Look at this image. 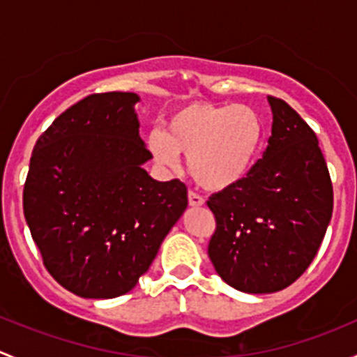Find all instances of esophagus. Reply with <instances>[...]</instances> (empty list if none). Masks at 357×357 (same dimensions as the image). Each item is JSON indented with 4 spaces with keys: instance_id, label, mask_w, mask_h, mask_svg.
I'll return each instance as SVG.
<instances>
[{
    "instance_id": "esophagus-1",
    "label": "esophagus",
    "mask_w": 357,
    "mask_h": 357,
    "mask_svg": "<svg viewBox=\"0 0 357 357\" xmlns=\"http://www.w3.org/2000/svg\"><path fill=\"white\" fill-rule=\"evenodd\" d=\"M188 204L192 205V207H202V205L205 204V200L202 199L200 195H197V193L190 192V193H188Z\"/></svg>"
}]
</instances>
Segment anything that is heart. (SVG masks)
Masks as SVG:
<instances>
[{"label": "heart", "mask_w": 357, "mask_h": 357, "mask_svg": "<svg viewBox=\"0 0 357 357\" xmlns=\"http://www.w3.org/2000/svg\"><path fill=\"white\" fill-rule=\"evenodd\" d=\"M264 136V121L252 107L193 103L176 112L165 131L153 129L146 136V146L164 167H174L179 155H186L197 185L221 192L250 174Z\"/></svg>", "instance_id": "b5f03b06"}]
</instances>
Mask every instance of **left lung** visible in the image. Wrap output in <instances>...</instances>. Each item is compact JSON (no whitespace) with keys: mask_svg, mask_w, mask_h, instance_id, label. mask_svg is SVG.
Masks as SVG:
<instances>
[{"mask_svg":"<svg viewBox=\"0 0 357 357\" xmlns=\"http://www.w3.org/2000/svg\"><path fill=\"white\" fill-rule=\"evenodd\" d=\"M273 129L250 174L207 200L215 215L208 257L245 294L291 285L314 259L332 219L333 188L314 131L287 102L268 96Z\"/></svg>","mask_w":357,"mask_h":357,"instance_id":"obj_1","label":"left lung"}]
</instances>
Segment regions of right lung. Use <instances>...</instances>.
I'll list each match as a JSON object with an SVG mask.
<instances>
[{"instance_id": "obj_1", "label": "right lung", "mask_w": 357, "mask_h": 357, "mask_svg": "<svg viewBox=\"0 0 357 357\" xmlns=\"http://www.w3.org/2000/svg\"><path fill=\"white\" fill-rule=\"evenodd\" d=\"M136 93L89 95L39 136L24 215L50 275L84 298L128 294L188 205L179 179L157 181L139 138Z\"/></svg>"}]
</instances>
